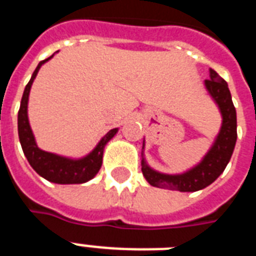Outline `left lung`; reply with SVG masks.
Returning a JSON list of instances; mask_svg holds the SVG:
<instances>
[{"mask_svg": "<svg viewBox=\"0 0 256 256\" xmlns=\"http://www.w3.org/2000/svg\"><path fill=\"white\" fill-rule=\"evenodd\" d=\"M204 85L218 104L223 118L222 128L212 148L200 164L178 175L162 174L152 170L142 158V174L152 186L168 187L182 192L198 191L211 184L226 168L236 142V112L227 82L215 70L210 69V80H206Z\"/></svg>", "mask_w": 256, "mask_h": 256, "instance_id": "left-lung-1", "label": "left lung"}]
</instances>
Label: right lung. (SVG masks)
<instances>
[{"mask_svg":"<svg viewBox=\"0 0 256 256\" xmlns=\"http://www.w3.org/2000/svg\"><path fill=\"white\" fill-rule=\"evenodd\" d=\"M52 57L46 58L38 64L37 69L34 70L29 84L26 85L25 90H24L21 106L18 110V136H20V142H21L26 160L30 164V166L36 170V172L41 175L42 178H45L49 182L58 183V184L85 183L94 178L96 172L100 171V166H102L104 146L112 136H116L118 128L110 130L100 140V144H96V148L81 160H70V158L57 156L53 152H44L38 148L36 140H34L33 132L30 128L29 120H28V100H29L30 88H32L34 78L37 76L38 70Z\"/></svg>","mask_w":256,"mask_h":256,"instance_id":"1","label":"right lung"}]
</instances>
